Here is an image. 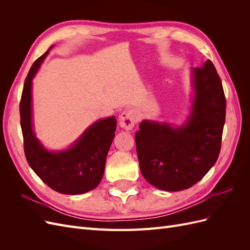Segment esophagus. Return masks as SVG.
Listing matches in <instances>:
<instances>
[{"label":"esophagus","instance_id":"34e87169","mask_svg":"<svg viewBox=\"0 0 250 250\" xmlns=\"http://www.w3.org/2000/svg\"><path fill=\"white\" fill-rule=\"evenodd\" d=\"M137 120H138L137 112L131 108H128L121 113L119 121H120L121 127L124 128L126 130H130L133 128L134 124L137 123Z\"/></svg>","mask_w":250,"mask_h":250}]
</instances>
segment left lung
<instances>
[{"mask_svg": "<svg viewBox=\"0 0 250 250\" xmlns=\"http://www.w3.org/2000/svg\"><path fill=\"white\" fill-rule=\"evenodd\" d=\"M192 71L195 98L188 122L174 128L143 121L134 134L143 176L168 192L197 184L215 165L221 149L226 111L221 79L209 59Z\"/></svg>", "mask_w": 250, "mask_h": 250, "instance_id": "obj_1", "label": "left lung"}]
</instances>
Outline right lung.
Instances as JSON below:
<instances>
[{"mask_svg": "<svg viewBox=\"0 0 250 250\" xmlns=\"http://www.w3.org/2000/svg\"><path fill=\"white\" fill-rule=\"evenodd\" d=\"M52 48V47H51ZM51 48L35 60L22 88L20 102L24 151L30 167L52 190L66 195L86 193L100 184L109 147L115 138V117L98 121L70 149L49 152L35 138L31 118L32 78Z\"/></svg>", "mask_w": 250, "mask_h": 250, "instance_id": "obj_1", "label": "right lung"}]
</instances>
